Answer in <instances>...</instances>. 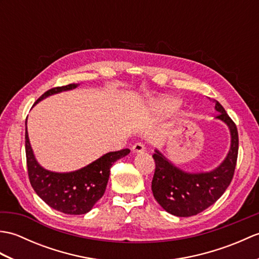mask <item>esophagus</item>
Masks as SVG:
<instances>
[{"instance_id":"1","label":"esophagus","mask_w":259,"mask_h":259,"mask_svg":"<svg viewBox=\"0 0 259 259\" xmlns=\"http://www.w3.org/2000/svg\"><path fill=\"white\" fill-rule=\"evenodd\" d=\"M145 146H144V144H141V142H137V144H135L134 146H133V152H135V153H140V152H142V151H145Z\"/></svg>"}]
</instances>
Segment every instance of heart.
<instances>
[{"mask_svg": "<svg viewBox=\"0 0 259 259\" xmlns=\"http://www.w3.org/2000/svg\"><path fill=\"white\" fill-rule=\"evenodd\" d=\"M179 106V100L176 98L167 97V98H161L155 102V108L157 111L161 113H168L171 112L174 110Z\"/></svg>", "mask_w": 259, "mask_h": 259, "instance_id": "b5f03b06", "label": "heart"}]
</instances>
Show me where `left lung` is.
<instances>
[{
    "label": "left lung",
    "instance_id": "8db88e82",
    "mask_svg": "<svg viewBox=\"0 0 259 259\" xmlns=\"http://www.w3.org/2000/svg\"><path fill=\"white\" fill-rule=\"evenodd\" d=\"M216 119L228 126L230 148L223 162L212 170L185 171L158 149L152 158L156 170L151 183L155 199L164 210L177 217H190L216 202L232 183L238 155V131L234 121L218 101L213 100Z\"/></svg>",
    "mask_w": 259,
    "mask_h": 259
}]
</instances>
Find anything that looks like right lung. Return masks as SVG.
<instances>
[{
  "label": "right lung",
  "instance_id": "add662e5",
  "mask_svg": "<svg viewBox=\"0 0 259 259\" xmlns=\"http://www.w3.org/2000/svg\"><path fill=\"white\" fill-rule=\"evenodd\" d=\"M79 83L53 88L37 99L42 101L50 96L78 88ZM129 149L108 152L88 166L70 172H56L37 162L25 129V153L31 186L41 199L51 208L67 214L89 212L103 196L110 176V168L119 159L129 155Z\"/></svg>",
  "mask_w": 259,
  "mask_h": 259
}]
</instances>
